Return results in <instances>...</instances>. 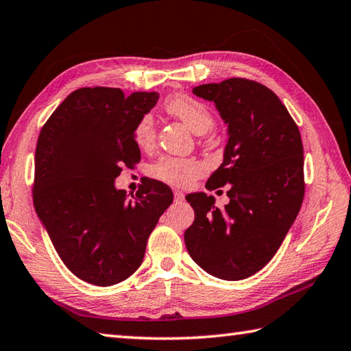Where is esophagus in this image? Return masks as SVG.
<instances>
[{"label": "esophagus", "instance_id": "34e87169", "mask_svg": "<svg viewBox=\"0 0 351 351\" xmlns=\"http://www.w3.org/2000/svg\"><path fill=\"white\" fill-rule=\"evenodd\" d=\"M174 198H176V202H183L184 200V194L182 193V191L176 189L174 191Z\"/></svg>", "mask_w": 351, "mask_h": 351}]
</instances>
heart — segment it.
Returning <instances> with one entry per match:
<instances>
[{
	"label": "heart",
	"mask_w": 351,
	"mask_h": 351,
	"mask_svg": "<svg viewBox=\"0 0 351 351\" xmlns=\"http://www.w3.org/2000/svg\"><path fill=\"white\" fill-rule=\"evenodd\" d=\"M168 114L180 119L197 134H204L214 127V116L202 101L188 95L169 96L163 102ZM134 142L141 149H149L156 142V125L151 114H143L134 127ZM206 167L197 158L162 156L151 165L149 174L157 180L178 188H188L198 177H202Z\"/></svg>",
	"instance_id": "heart-1"
}]
</instances>
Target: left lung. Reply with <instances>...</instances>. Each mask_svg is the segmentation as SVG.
<instances>
[{
  "instance_id": "left-lung-1",
  "label": "left lung",
  "mask_w": 351,
  "mask_h": 351,
  "mask_svg": "<svg viewBox=\"0 0 351 351\" xmlns=\"http://www.w3.org/2000/svg\"><path fill=\"white\" fill-rule=\"evenodd\" d=\"M193 93L214 102L228 123L223 163L206 189L229 184L230 202L218 209L213 195L188 194L195 218L184 244L204 272L244 280L272 260L301 209V134L280 97L260 82L230 77L198 85Z\"/></svg>"
}]
</instances>
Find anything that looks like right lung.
<instances>
[{
	"mask_svg": "<svg viewBox=\"0 0 351 351\" xmlns=\"http://www.w3.org/2000/svg\"><path fill=\"white\" fill-rule=\"evenodd\" d=\"M158 93L121 88L75 90L39 133L33 204L71 274L95 286L122 282L141 266L149 234L173 203V191L154 178L128 200L114 188L122 167L141 162L134 127Z\"/></svg>",
	"mask_w": 351,
	"mask_h": 351,
	"instance_id": "add662e5",
	"label": "right lung"
}]
</instances>
